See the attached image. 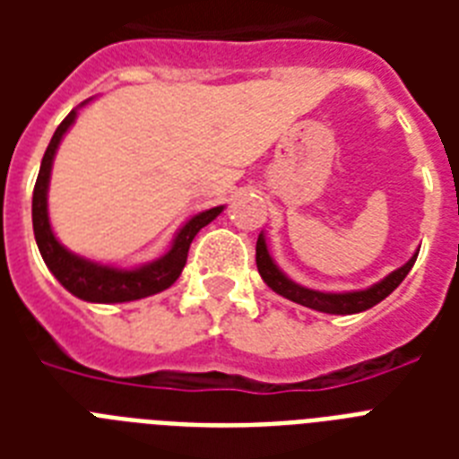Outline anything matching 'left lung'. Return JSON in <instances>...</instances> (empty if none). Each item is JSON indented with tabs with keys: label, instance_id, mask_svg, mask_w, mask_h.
<instances>
[{
	"label": "left lung",
	"instance_id": "1",
	"mask_svg": "<svg viewBox=\"0 0 459 459\" xmlns=\"http://www.w3.org/2000/svg\"><path fill=\"white\" fill-rule=\"evenodd\" d=\"M417 255L414 252L407 264H403L400 269L391 272L385 279H381L374 286L364 288V290H348V293H321V290H312V288H305L300 283H295L293 279H288L286 273L281 272L279 264L273 262V257L269 255V247H266L264 233H259L257 238V269L259 276L264 279V283L272 288L273 293L283 295L286 300L298 302L302 307H309V309H316V312L326 314H357L364 312V309H371L374 305H378L381 300H385L388 295L395 290V288L405 281V276L410 273V269L417 262Z\"/></svg>",
	"mask_w": 459,
	"mask_h": 459
}]
</instances>
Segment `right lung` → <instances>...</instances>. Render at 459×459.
<instances>
[{
	"instance_id": "1",
	"label": "right lung",
	"mask_w": 459,
	"mask_h": 459,
	"mask_svg": "<svg viewBox=\"0 0 459 459\" xmlns=\"http://www.w3.org/2000/svg\"><path fill=\"white\" fill-rule=\"evenodd\" d=\"M90 100L81 104L85 107ZM78 107V109H81ZM78 109H74L59 128L54 131L47 152L39 164L38 180H35V190H32V230H35V243L39 247V255L45 259L47 269L54 273V279L59 281L61 286L66 288L68 293L81 298L85 302H131L147 298V295L161 293L169 286L176 283V279L183 272L187 259V250L193 238L204 229L207 223H212L216 216L221 214L223 207H212L207 212L190 216L183 226L178 229L176 238H173L171 247L166 255H161L154 262L147 264L133 266V269H118V266L100 264L92 259H85L81 255H75L68 247L56 240L49 223V212H47V190H49V178H52V164L54 154L59 150L61 140L66 135V131L74 126Z\"/></svg>"
}]
</instances>
